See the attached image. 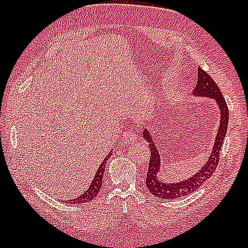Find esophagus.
Returning <instances> with one entry per match:
<instances>
[{
    "mask_svg": "<svg viewBox=\"0 0 248 248\" xmlns=\"http://www.w3.org/2000/svg\"><path fill=\"white\" fill-rule=\"evenodd\" d=\"M136 140H138V135H136L134 132H132V131H128V132H125V134L123 138V141L125 145L133 144Z\"/></svg>",
    "mask_w": 248,
    "mask_h": 248,
    "instance_id": "obj_1",
    "label": "esophagus"
}]
</instances>
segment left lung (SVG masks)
Wrapping results in <instances>:
<instances>
[{
  "label": "left lung",
  "instance_id": "left-lung-1",
  "mask_svg": "<svg viewBox=\"0 0 248 248\" xmlns=\"http://www.w3.org/2000/svg\"><path fill=\"white\" fill-rule=\"evenodd\" d=\"M197 72L198 81L196 87L194 88L193 96L197 98L213 99L219 113L217 133L214 139L212 150L210 152L207 161L203 163V165L192 176L182 179V180L170 182L165 181L164 177H161L162 156L159 147H157L159 143L155 141L160 139V135L155 133V131L150 130L148 127H146L143 131V139L147 143H149V148L151 151L148 173H147L146 178V186L154 196L162 199H176L192 194L196 192L205 181L209 180L217 166L219 151L222 148L226 133H227L229 113L223 94L217 83L207 72L203 71L202 68H198Z\"/></svg>",
  "mask_w": 248,
  "mask_h": 248
}]
</instances>
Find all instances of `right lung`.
<instances>
[{
	"label": "right lung",
	"mask_w": 248,
	"mask_h": 248,
	"mask_svg": "<svg viewBox=\"0 0 248 248\" xmlns=\"http://www.w3.org/2000/svg\"><path fill=\"white\" fill-rule=\"evenodd\" d=\"M112 152L113 151H110L109 154L105 156V159L103 160L101 164H100L98 170L96 172V176L93 177L91 186H89V187L86 189V191L83 194H81L80 196H77L72 199H68L67 202L65 200L66 202H69L72 204L85 203V202H89L92 199H93L97 196L99 191L101 189V186H102V179H103V173H104V170H105V164H107V161L109 159V156L112 155Z\"/></svg>",
	"instance_id": "obj_1"
}]
</instances>
